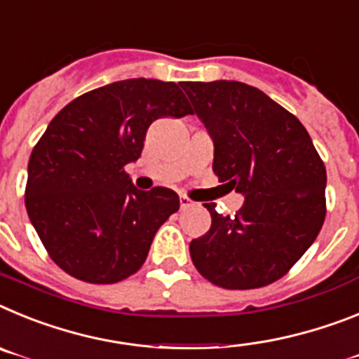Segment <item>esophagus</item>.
<instances>
[{
	"label": "esophagus",
	"instance_id": "1",
	"mask_svg": "<svg viewBox=\"0 0 359 359\" xmlns=\"http://www.w3.org/2000/svg\"><path fill=\"white\" fill-rule=\"evenodd\" d=\"M179 201H180V210H188V208H191V205H193V202L189 201L186 195H180Z\"/></svg>",
	"mask_w": 359,
	"mask_h": 359
}]
</instances>
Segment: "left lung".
<instances>
[{
	"mask_svg": "<svg viewBox=\"0 0 359 359\" xmlns=\"http://www.w3.org/2000/svg\"><path fill=\"white\" fill-rule=\"evenodd\" d=\"M213 139V171L245 197L235 218L213 204L210 231L189 255L205 280L257 289L282 278L325 220V164L304 124L262 90L238 81L182 83Z\"/></svg>",
	"mask_w": 359,
	"mask_h": 359,
	"instance_id": "left-lung-1",
	"label": "left lung"
}]
</instances>
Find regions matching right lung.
Instances as JSON below:
<instances>
[{
    "mask_svg": "<svg viewBox=\"0 0 359 359\" xmlns=\"http://www.w3.org/2000/svg\"><path fill=\"white\" fill-rule=\"evenodd\" d=\"M188 114L179 85L141 77L83 93L50 121L30 155L25 205L65 273L115 283L141 269L180 201L168 188L137 189L124 168L141 157L155 119Z\"/></svg>",
    "mask_w": 359,
    "mask_h": 359,
    "instance_id": "obj_1",
    "label": "right lung"
}]
</instances>
